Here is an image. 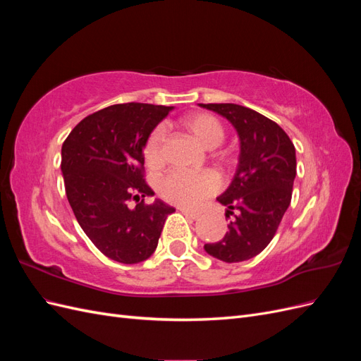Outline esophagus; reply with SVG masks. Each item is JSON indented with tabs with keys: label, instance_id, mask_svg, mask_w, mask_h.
Returning a JSON list of instances; mask_svg holds the SVG:
<instances>
[{
	"label": "esophagus",
	"instance_id": "obj_1",
	"mask_svg": "<svg viewBox=\"0 0 361 361\" xmlns=\"http://www.w3.org/2000/svg\"><path fill=\"white\" fill-rule=\"evenodd\" d=\"M180 212H182L185 216H187V218H190V220H199V216H200L199 212L190 211V209H187V207H182Z\"/></svg>",
	"mask_w": 361,
	"mask_h": 361
}]
</instances>
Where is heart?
<instances>
[{"instance_id": "obj_1", "label": "heart", "mask_w": 361, "mask_h": 361, "mask_svg": "<svg viewBox=\"0 0 361 361\" xmlns=\"http://www.w3.org/2000/svg\"><path fill=\"white\" fill-rule=\"evenodd\" d=\"M183 126L206 147H215L224 140V128L220 120L209 113H194L183 118ZM166 129L155 128L145 145V158L150 167L164 162ZM220 190V179L211 170L188 171L174 169L159 182V194L164 199L180 206L194 207Z\"/></svg>"}]
</instances>
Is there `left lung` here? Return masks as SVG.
I'll return each instance as SVG.
<instances>
[{
	"label": "left lung",
	"instance_id": "1",
	"mask_svg": "<svg viewBox=\"0 0 361 361\" xmlns=\"http://www.w3.org/2000/svg\"><path fill=\"white\" fill-rule=\"evenodd\" d=\"M224 116L239 134L241 155L235 179L218 202L233 215L221 241L204 244L223 262H243L257 256L274 238L292 199L297 174L295 146L276 122L236 104H200Z\"/></svg>",
	"mask_w": 361,
	"mask_h": 361
}]
</instances>
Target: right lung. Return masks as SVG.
<instances>
[{"instance_id": "add662e5", "label": "right lung", "mask_w": 361, "mask_h": 361, "mask_svg": "<svg viewBox=\"0 0 361 361\" xmlns=\"http://www.w3.org/2000/svg\"><path fill=\"white\" fill-rule=\"evenodd\" d=\"M171 106L116 104L76 125L61 147L66 195L84 233L102 255L138 264L154 253L174 207L157 200L145 178L143 147ZM135 200V208L128 202Z\"/></svg>"}]
</instances>
